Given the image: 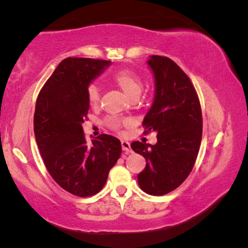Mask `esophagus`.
Listing matches in <instances>:
<instances>
[{
	"mask_svg": "<svg viewBox=\"0 0 248 248\" xmlns=\"http://www.w3.org/2000/svg\"><path fill=\"white\" fill-rule=\"evenodd\" d=\"M121 146H123V150L125 153L131 152V148H130V143L128 141H124V140L121 141Z\"/></svg>",
	"mask_w": 248,
	"mask_h": 248,
	"instance_id": "1",
	"label": "esophagus"
}]
</instances>
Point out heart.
Segmentation results:
<instances>
[{
    "label": "heart",
    "instance_id": "obj_1",
    "mask_svg": "<svg viewBox=\"0 0 248 248\" xmlns=\"http://www.w3.org/2000/svg\"><path fill=\"white\" fill-rule=\"evenodd\" d=\"M111 81L124 92V94L130 100L139 97L142 93V90H143V82H142L140 75L130 69L118 71V72L112 75ZM86 95L89 104L92 107L98 106L100 100V91L95 83H91L87 85ZM105 124L112 130H119L121 127V121L117 117H108L105 120Z\"/></svg>",
    "mask_w": 248,
    "mask_h": 248
}]
</instances>
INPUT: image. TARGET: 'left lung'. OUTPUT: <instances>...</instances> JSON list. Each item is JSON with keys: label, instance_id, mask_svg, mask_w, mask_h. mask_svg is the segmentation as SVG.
Returning <instances> with one entry per match:
<instances>
[{"label": "left lung", "instance_id": "obj_1", "mask_svg": "<svg viewBox=\"0 0 248 248\" xmlns=\"http://www.w3.org/2000/svg\"><path fill=\"white\" fill-rule=\"evenodd\" d=\"M148 64L155 78V95L142 125L145 134L156 133L157 142L134 141L131 149L146 161L138 175L141 189L163 196L179 187L192 170L202 137V112L190 78L173 60L151 56Z\"/></svg>", "mask_w": 248, "mask_h": 248}]
</instances>
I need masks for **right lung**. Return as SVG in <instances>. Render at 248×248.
Listing matches in <instances>:
<instances>
[{"label": "right lung", "mask_w": 248, "mask_h": 248, "mask_svg": "<svg viewBox=\"0 0 248 248\" xmlns=\"http://www.w3.org/2000/svg\"><path fill=\"white\" fill-rule=\"evenodd\" d=\"M110 63L66 58L37 97L33 131L45 165L59 186L78 197L102 190L121 154L117 138L100 134L87 143L82 127L90 109L87 85Z\"/></svg>", "instance_id": "right-lung-1"}]
</instances>
